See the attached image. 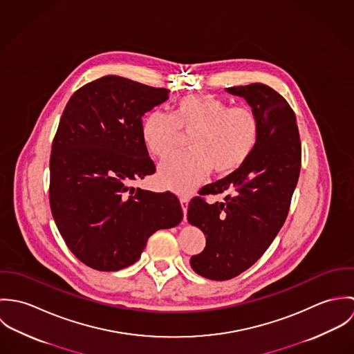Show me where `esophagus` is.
<instances>
[{"label": "esophagus", "instance_id": "34e87169", "mask_svg": "<svg viewBox=\"0 0 354 354\" xmlns=\"http://www.w3.org/2000/svg\"><path fill=\"white\" fill-rule=\"evenodd\" d=\"M181 203V208H183V212H184V221H187V211H188V199L187 198H181L180 199Z\"/></svg>", "mask_w": 354, "mask_h": 354}]
</instances>
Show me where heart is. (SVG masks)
<instances>
[{"instance_id":"b5f03b06","label":"heart","mask_w":354,"mask_h":354,"mask_svg":"<svg viewBox=\"0 0 354 354\" xmlns=\"http://www.w3.org/2000/svg\"><path fill=\"white\" fill-rule=\"evenodd\" d=\"M181 131L192 133L189 150L160 163L158 180L163 188L189 194L209 170L226 176L239 170L252 155L260 138V121L248 107H232L212 95H188L174 114L152 111L142 136L152 155L166 158L178 146Z\"/></svg>"}]
</instances>
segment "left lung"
Returning a JSON list of instances; mask_svg holds the SVG:
<instances>
[{"mask_svg": "<svg viewBox=\"0 0 354 354\" xmlns=\"http://www.w3.org/2000/svg\"><path fill=\"white\" fill-rule=\"evenodd\" d=\"M226 93L252 107L260 138L239 170L201 191L229 192L223 202L194 198L188 205V222L205 236V248L191 257V267L212 281L240 275L266 252L285 223L301 167L296 115L282 95L261 83L229 87Z\"/></svg>", "mask_w": 354, "mask_h": 354, "instance_id": "8db88e82", "label": "left lung"}]
</instances>
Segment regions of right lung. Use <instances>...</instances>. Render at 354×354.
<instances>
[{
  "label": "right lung",
  "mask_w": 354,
  "mask_h": 354,
  "mask_svg": "<svg viewBox=\"0 0 354 354\" xmlns=\"http://www.w3.org/2000/svg\"><path fill=\"white\" fill-rule=\"evenodd\" d=\"M169 93L107 75L77 90L61 115L51 147V214L68 248L94 270L129 267L151 234L183 219L173 194L131 185L155 171L142 117Z\"/></svg>",
  "instance_id": "1"
}]
</instances>
